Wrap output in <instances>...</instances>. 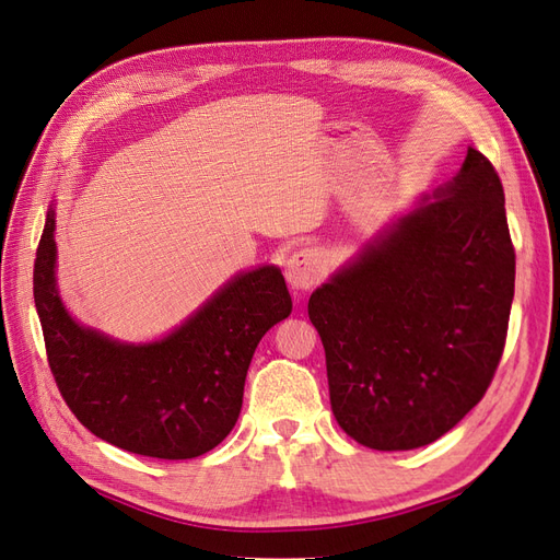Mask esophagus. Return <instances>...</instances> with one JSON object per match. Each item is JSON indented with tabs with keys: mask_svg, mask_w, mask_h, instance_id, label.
Here are the masks:
<instances>
[{
	"mask_svg": "<svg viewBox=\"0 0 560 560\" xmlns=\"http://www.w3.org/2000/svg\"><path fill=\"white\" fill-rule=\"evenodd\" d=\"M328 272V260L323 256V250L316 246H304L298 248L295 254L288 258L285 265V277L291 281L298 291H306V288H314L323 281Z\"/></svg>",
	"mask_w": 560,
	"mask_h": 560,
	"instance_id": "obj_1",
	"label": "esophagus"
}]
</instances>
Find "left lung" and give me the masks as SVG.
Here are the masks:
<instances>
[{
    "mask_svg": "<svg viewBox=\"0 0 560 560\" xmlns=\"http://www.w3.org/2000/svg\"><path fill=\"white\" fill-rule=\"evenodd\" d=\"M516 256L491 160L467 149L454 182L312 293L341 430L376 451L440 440L491 386Z\"/></svg>",
    "mask_w": 560,
    "mask_h": 560,
    "instance_id": "1",
    "label": "left lung"
}]
</instances>
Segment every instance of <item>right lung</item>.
<instances>
[{"label":"right lung","instance_id":"1","mask_svg":"<svg viewBox=\"0 0 560 560\" xmlns=\"http://www.w3.org/2000/svg\"><path fill=\"white\" fill-rule=\"evenodd\" d=\"M52 232L50 209L34 260V304L67 407L93 435L130 454L186 460L219 446L240 419L258 341L291 316L281 269L242 272L167 337L125 345L65 310Z\"/></svg>","mask_w":560,"mask_h":560}]
</instances>
